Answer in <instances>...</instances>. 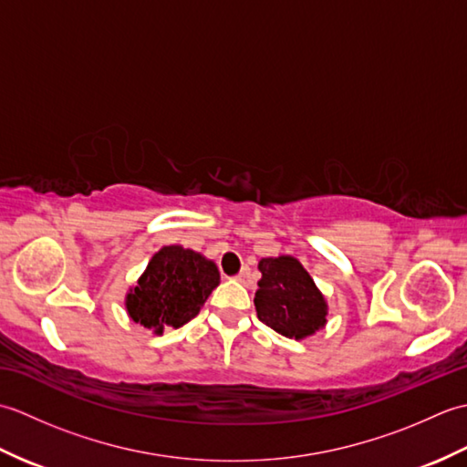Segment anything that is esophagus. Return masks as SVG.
<instances>
[{
  "label": "esophagus",
  "instance_id": "obj_1",
  "mask_svg": "<svg viewBox=\"0 0 467 467\" xmlns=\"http://www.w3.org/2000/svg\"><path fill=\"white\" fill-rule=\"evenodd\" d=\"M236 279H239L243 285L249 283V279H251V269H249V266H244V269L239 275H236Z\"/></svg>",
  "mask_w": 467,
  "mask_h": 467
}]
</instances>
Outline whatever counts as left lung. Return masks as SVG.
Returning <instances> with one entry per match:
<instances>
[{"label":"left lung","instance_id":"8db88e82","mask_svg":"<svg viewBox=\"0 0 467 467\" xmlns=\"http://www.w3.org/2000/svg\"><path fill=\"white\" fill-rule=\"evenodd\" d=\"M263 273L254 293L259 319L289 339H305L327 323V301L311 275L295 256L261 259Z\"/></svg>","mask_w":467,"mask_h":467}]
</instances>
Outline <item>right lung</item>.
Instances as JSON below:
<instances>
[{
	"label": "right lung",
	"mask_w": 467,
	"mask_h": 467,
	"mask_svg": "<svg viewBox=\"0 0 467 467\" xmlns=\"http://www.w3.org/2000/svg\"><path fill=\"white\" fill-rule=\"evenodd\" d=\"M218 283L216 265L201 253L162 246L126 295V311L134 323L162 335L164 327L178 329L194 319Z\"/></svg>",
	"instance_id": "1"
}]
</instances>
